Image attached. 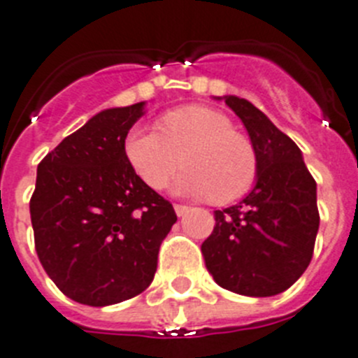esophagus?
<instances>
[{
  "mask_svg": "<svg viewBox=\"0 0 358 358\" xmlns=\"http://www.w3.org/2000/svg\"><path fill=\"white\" fill-rule=\"evenodd\" d=\"M174 211L178 216H185L189 213V207L187 206H182V203H174Z\"/></svg>",
  "mask_w": 358,
  "mask_h": 358,
  "instance_id": "esophagus-1",
  "label": "esophagus"
}]
</instances>
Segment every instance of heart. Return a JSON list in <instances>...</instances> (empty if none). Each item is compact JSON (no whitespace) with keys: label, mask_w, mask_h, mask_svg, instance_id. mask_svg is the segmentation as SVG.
Returning a JSON list of instances; mask_svg holds the SVG:
<instances>
[{"label":"heart","mask_w":358,"mask_h":358,"mask_svg":"<svg viewBox=\"0 0 358 358\" xmlns=\"http://www.w3.org/2000/svg\"><path fill=\"white\" fill-rule=\"evenodd\" d=\"M129 165L147 187L164 189L184 165L174 191L211 196L227 203L251 187L257 176V155L244 134L233 131L225 114L189 105L164 114L158 133L143 127L129 131L123 142Z\"/></svg>","instance_id":"obj_1"}]
</instances>
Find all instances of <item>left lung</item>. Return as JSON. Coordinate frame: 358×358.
<instances>
[{
  "instance_id": "left-lung-1",
  "label": "left lung",
  "mask_w": 358,
  "mask_h": 358,
  "mask_svg": "<svg viewBox=\"0 0 358 358\" xmlns=\"http://www.w3.org/2000/svg\"><path fill=\"white\" fill-rule=\"evenodd\" d=\"M242 120L257 155V182L236 206L215 211L202 244L207 271L224 289L245 296L286 291L308 269L320 216L317 184L302 151L251 101L224 96Z\"/></svg>"
}]
</instances>
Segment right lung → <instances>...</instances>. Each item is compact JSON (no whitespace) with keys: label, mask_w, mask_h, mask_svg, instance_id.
Wrapping results in <instances>:
<instances>
[{"label":"right lung","mask_w":358,"mask_h":358,"mask_svg":"<svg viewBox=\"0 0 358 358\" xmlns=\"http://www.w3.org/2000/svg\"><path fill=\"white\" fill-rule=\"evenodd\" d=\"M145 101L105 109L38 165L31 198L36 253L63 295L118 304L149 287L176 213L129 165L123 142Z\"/></svg>","instance_id":"1"}]
</instances>
